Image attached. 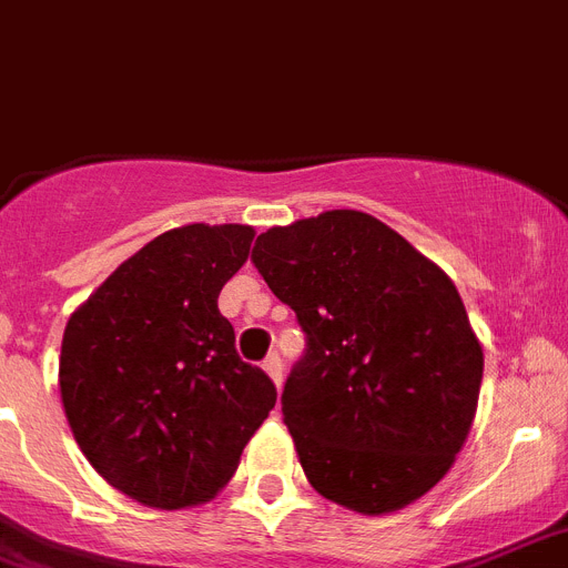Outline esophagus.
<instances>
[{
	"label": "esophagus",
	"instance_id": "obj_1",
	"mask_svg": "<svg viewBox=\"0 0 568 568\" xmlns=\"http://www.w3.org/2000/svg\"><path fill=\"white\" fill-rule=\"evenodd\" d=\"M263 368H265V374L274 379V386L280 388V383H283V359H280L277 354H268V357L263 359Z\"/></svg>",
	"mask_w": 568,
	"mask_h": 568
}]
</instances>
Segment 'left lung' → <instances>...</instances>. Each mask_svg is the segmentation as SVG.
<instances>
[{
    "label": "left lung",
    "mask_w": 568,
    "mask_h": 568,
    "mask_svg": "<svg viewBox=\"0 0 568 568\" xmlns=\"http://www.w3.org/2000/svg\"><path fill=\"white\" fill-rule=\"evenodd\" d=\"M251 263L305 334L283 417L314 489L386 515L443 480L483 379L455 283L363 211H325L256 236Z\"/></svg>",
    "instance_id": "1"
}]
</instances>
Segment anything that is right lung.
Instances as JSON below:
<instances>
[{"mask_svg":"<svg viewBox=\"0 0 568 568\" xmlns=\"http://www.w3.org/2000/svg\"><path fill=\"white\" fill-rule=\"evenodd\" d=\"M251 240V225L165 231L68 320L59 392L71 432L88 463L142 506L211 500L277 403L216 305Z\"/></svg>","mask_w":568,"mask_h":568,"instance_id":"obj_1","label":"right lung"}]
</instances>
